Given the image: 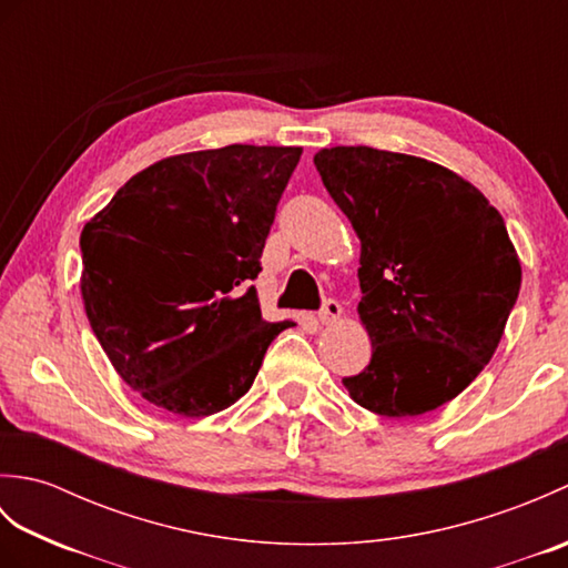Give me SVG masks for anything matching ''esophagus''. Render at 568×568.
<instances>
[{
	"instance_id": "esophagus-1",
	"label": "esophagus",
	"mask_w": 568,
	"mask_h": 568,
	"mask_svg": "<svg viewBox=\"0 0 568 568\" xmlns=\"http://www.w3.org/2000/svg\"><path fill=\"white\" fill-rule=\"evenodd\" d=\"M342 305L336 303V300H324V305H322V310H320V322L322 324H334L336 320L342 317Z\"/></svg>"
}]
</instances>
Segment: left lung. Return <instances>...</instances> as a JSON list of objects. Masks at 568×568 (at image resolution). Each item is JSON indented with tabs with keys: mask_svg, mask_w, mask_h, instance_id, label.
<instances>
[{
	"mask_svg": "<svg viewBox=\"0 0 568 568\" xmlns=\"http://www.w3.org/2000/svg\"><path fill=\"white\" fill-rule=\"evenodd\" d=\"M315 165L361 241L358 320L373 354L342 383L381 417L432 413L486 368L520 293L503 216L476 185L417 155L334 146Z\"/></svg>",
	"mask_w": 568,
	"mask_h": 568,
	"instance_id": "8db88e82",
	"label": "left lung"
}]
</instances>
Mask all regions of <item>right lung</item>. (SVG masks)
Segmentation results:
<instances>
[{"mask_svg": "<svg viewBox=\"0 0 568 568\" xmlns=\"http://www.w3.org/2000/svg\"><path fill=\"white\" fill-rule=\"evenodd\" d=\"M300 146L168 155L116 190L80 234V293L106 358L143 400L207 417L246 395L291 320L265 322L261 271Z\"/></svg>", "mask_w": 568, "mask_h": 568, "instance_id": "right-lung-1", "label": "right lung"}]
</instances>
